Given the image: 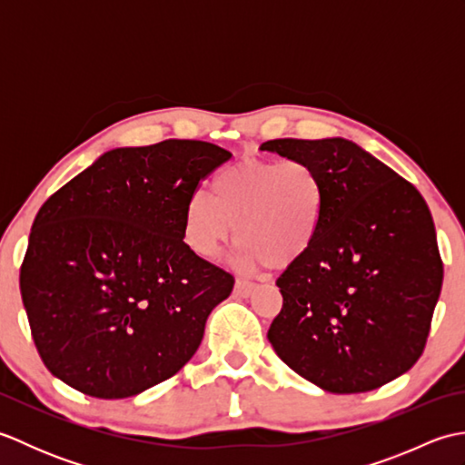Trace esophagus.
Instances as JSON below:
<instances>
[{"label": "esophagus", "mask_w": 465, "mask_h": 465, "mask_svg": "<svg viewBox=\"0 0 465 465\" xmlns=\"http://www.w3.org/2000/svg\"><path fill=\"white\" fill-rule=\"evenodd\" d=\"M253 290H255V283L238 280V282H235L233 293H235V295H240V298H248V295H252V292H253Z\"/></svg>", "instance_id": "1"}]
</instances>
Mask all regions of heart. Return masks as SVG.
I'll list each match as a JSON object with an SVG mask.
<instances>
[{
    "label": "heart",
    "mask_w": 465,
    "mask_h": 465,
    "mask_svg": "<svg viewBox=\"0 0 465 465\" xmlns=\"http://www.w3.org/2000/svg\"><path fill=\"white\" fill-rule=\"evenodd\" d=\"M325 185L302 160H242L215 173L212 200L195 193L183 210V243L195 258L213 260L233 238V268H288L308 253L322 232Z\"/></svg>",
    "instance_id": "1"
}]
</instances>
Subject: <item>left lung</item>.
Here are the masks:
<instances>
[{
	"instance_id": "left-lung-1",
	"label": "left lung",
	"mask_w": 465,
	"mask_h": 465,
	"mask_svg": "<svg viewBox=\"0 0 465 465\" xmlns=\"http://www.w3.org/2000/svg\"><path fill=\"white\" fill-rule=\"evenodd\" d=\"M260 150L313 165L328 195L313 248L275 282L283 298L268 331L275 353L331 393L400 378L426 348L443 280L426 200L343 137H288Z\"/></svg>"
}]
</instances>
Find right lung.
Masks as SVG:
<instances>
[{
  "instance_id": "obj_1",
  "label": "right lung",
  "mask_w": 465,
  "mask_h": 465,
  "mask_svg": "<svg viewBox=\"0 0 465 465\" xmlns=\"http://www.w3.org/2000/svg\"><path fill=\"white\" fill-rule=\"evenodd\" d=\"M230 157L197 140L117 147L39 207L19 290L55 378L122 400L192 360L233 275L185 248L183 210Z\"/></svg>"
}]
</instances>
